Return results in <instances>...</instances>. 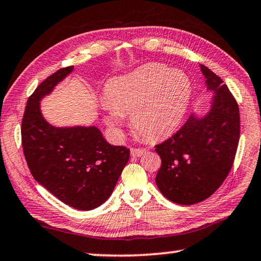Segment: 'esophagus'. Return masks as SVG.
I'll return each mask as SVG.
<instances>
[{"label":"esophagus","instance_id":"obj_1","mask_svg":"<svg viewBox=\"0 0 261 261\" xmlns=\"http://www.w3.org/2000/svg\"><path fill=\"white\" fill-rule=\"evenodd\" d=\"M145 152H146L145 149H131L132 157H141V155Z\"/></svg>","mask_w":261,"mask_h":261}]
</instances>
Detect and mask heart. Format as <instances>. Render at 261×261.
<instances>
[{
    "label": "heart",
    "mask_w": 261,
    "mask_h": 261,
    "mask_svg": "<svg viewBox=\"0 0 261 261\" xmlns=\"http://www.w3.org/2000/svg\"><path fill=\"white\" fill-rule=\"evenodd\" d=\"M192 85L188 73L149 63L109 80L100 104L103 120L116 137L124 116L146 141H159L177 130L188 110Z\"/></svg>",
    "instance_id": "heart-1"
}]
</instances>
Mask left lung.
<instances>
[{"instance_id":"1","label":"left lung","mask_w":261,"mask_h":261,"mask_svg":"<svg viewBox=\"0 0 261 261\" xmlns=\"http://www.w3.org/2000/svg\"><path fill=\"white\" fill-rule=\"evenodd\" d=\"M207 92L213 93L205 114L194 112L181 129L155 146L162 166L155 184L173 203L205 200L223 184L232 168L240 136L239 108L227 85L200 65Z\"/></svg>"}]
</instances>
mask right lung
<instances>
[{"label":"right lung","mask_w":261,"mask_h":261,"mask_svg":"<svg viewBox=\"0 0 261 261\" xmlns=\"http://www.w3.org/2000/svg\"><path fill=\"white\" fill-rule=\"evenodd\" d=\"M73 71L60 69L38 85L27 102L22 146L35 180L64 204L90 211L109 199L129 162L130 150L106 141L95 125L55 126L41 102Z\"/></svg>","instance_id":"obj_1"}]
</instances>
